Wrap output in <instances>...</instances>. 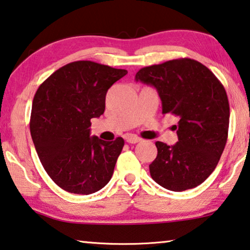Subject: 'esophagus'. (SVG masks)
I'll use <instances>...</instances> for the list:
<instances>
[{
    "label": "esophagus",
    "instance_id": "1",
    "mask_svg": "<svg viewBox=\"0 0 250 250\" xmlns=\"http://www.w3.org/2000/svg\"><path fill=\"white\" fill-rule=\"evenodd\" d=\"M140 140H141V138L137 137V136H133V135H130V136L125 137V141H126V143H129V144H137V143H139Z\"/></svg>",
    "mask_w": 250,
    "mask_h": 250
}]
</instances>
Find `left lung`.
<instances>
[{
	"label": "left lung",
	"mask_w": 250,
	"mask_h": 250,
	"mask_svg": "<svg viewBox=\"0 0 250 250\" xmlns=\"http://www.w3.org/2000/svg\"><path fill=\"white\" fill-rule=\"evenodd\" d=\"M136 81L150 84L162 100L163 114L177 117L178 141H156L157 157L149 170L169 191L196 188L217 167L228 139L229 101L208 67L191 58L173 59L139 69Z\"/></svg>",
	"instance_id": "left-lung-1"
}]
</instances>
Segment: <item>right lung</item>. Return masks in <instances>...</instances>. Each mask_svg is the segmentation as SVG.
Returning <instances> with one entry per match:
<instances>
[{
	"instance_id": "obj_1",
	"label": "right lung",
	"mask_w": 250,
	"mask_h": 250,
	"mask_svg": "<svg viewBox=\"0 0 250 250\" xmlns=\"http://www.w3.org/2000/svg\"><path fill=\"white\" fill-rule=\"evenodd\" d=\"M126 73L91 61L73 62L37 89L30 118L32 141L44 170L65 191L92 194L112 177L125 140L89 137V126L105 110L107 89Z\"/></svg>"
}]
</instances>
